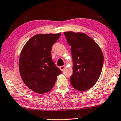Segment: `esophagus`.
Wrapping results in <instances>:
<instances>
[{"label":"esophagus","mask_w":121,"mask_h":121,"mask_svg":"<svg viewBox=\"0 0 121 121\" xmlns=\"http://www.w3.org/2000/svg\"><path fill=\"white\" fill-rule=\"evenodd\" d=\"M65 67H66V66L65 65H64V66H60L59 67L60 68V69L61 70V71H63L64 70V69H65Z\"/></svg>","instance_id":"obj_1"}]
</instances>
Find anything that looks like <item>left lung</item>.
<instances>
[{
	"label": "left lung",
	"instance_id": "8db88e82",
	"mask_svg": "<svg viewBox=\"0 0 121 121\" xmlns=\"http://www.w3.org/2000/svg\"><path fill=\"white\" fill-rule=\"evenodd\" d=\"M64 34L71 49L73 66L71 84L78 91H86L95 85L100 76L104 63L102 51L85 33L66 31Z\"/></svg>",
	"mask_w": 121,
	"mask_h": 121
}]
</instances>
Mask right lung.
Masks as SVG:
<instances>
[{"label":"right lung","mask_w":121,"mask_h":121,"mask_svg":"<svg viewBox=\"0 0 121 121\" xmlns=\"http://www.w3.org/2000/svg\"><path fill=\"white\" fill-rule=\"evenodd\" d=\"M61 34H39L24 46L19 61L20 74L26 86L39 94L50 91L61 71L52 61V45Z\"/></svg>","instance_id":"1"}]
</instances>
